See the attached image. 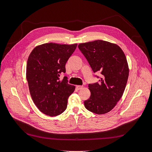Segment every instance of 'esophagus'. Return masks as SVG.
I'll return each mask as SVG.
<instances>
[{"instance_id": "34e87169", "label": "esophagus", "mask_w": 152, "mask_h": 152, "mask_svg": "<svg viewBox=\"0 0 152 152\" xmlns=\"http://www.w3.org/2000/svg\"><path fill=\"white\" fill-rule=\"evenodd\" d=\"M76 88L78 90H80V89H82L83 88V86H76Z\"/></svg>"}]
</instances>
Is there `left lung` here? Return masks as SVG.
Listing matches in <instances>:
<instances>
[{"label": "left lung", "mask_w": 152, "mask_h": 152, "mask_svg": "<svg viewBox=\"0 0 152 152\" xmlns=\"http://www.w3.org/2000/svg\"><path fill=\"white\" fill-rule=\"evenodd\" d=\"M78 48L93 72L101 74L99 82L88 86L91 96L84 101L85 107L96 114L108 113L121 98L127 82L129 66L124 51L118 45L99 40L80 44Z\"/></svg>", "instance_id": "1"}]
</instances>
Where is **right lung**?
I'll return each instance as SVG.
<instances>
[{
    "instance_id": "obj_1",
    "label": "right lung",
    "mask_w": 152,
    "mask_h": 152,
    "mask_svg": "<svg viewBox=\"0 0 152 152\" xmlns=\"http://www.w3.org/2000/svg\"><path fill=\"white\" fill-rule=\"evenodd\" d=\"M77 44L67 45L47 43L34 48L28 56L26 78L34 103L44 114L56 116L65 110L68 99L75 86L68 78L65 64L75 51Z\"/></svg>"
}]
</instances>
